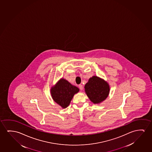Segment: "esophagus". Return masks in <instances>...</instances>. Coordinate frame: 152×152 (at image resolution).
<instances>
[{"label":"esophagus","instance_id":"esophagus-1","mask_svg":"<svg viewBox=\"0 0 152 152\" xmlns=\"http://www.w3.org/2000/svg\"><path fill=\"white\" fill-rule=\"evenodd\" d=\"M79 88L81 90H83V86L81 84H80L79 86Z\"/></svg>","mask_w":152,"mask_h":152}]
</instances>
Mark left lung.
Here are the masks:
<instances>
[{
    "label": "left lung",
    "instance_id": "obj_1",
    "mask_svg": "<svg viewBox=\"0 0 152 152\" xmlns=\"http://www.w3.org/2000/svg\"><path fill=\"white\" fill-rule=\"evenodd\" d=\"M84 88L88 97L94 104L104 101L108 97L110 90L108 84L96 76L91 77Z\"/></svg>",
    "mask_w": 152,
    "mask_h": 152
}]
</instances>
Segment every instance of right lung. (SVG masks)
<instances>
[{
    "instance_id": "1",
    "label": "right lung",
    "mask_w": 152,
    "mask_h": 152,
    "mask_svg": "<svg viewBox=\"0 0 152 152\" xmlns=\"http://www.w3.org/2000/svg\"><path fill=\"white\" fill-rule=\"evenodd\" d=\"M50 91L53 101L65 108L68 106L74 95L79 91V89L62 79L51 88Z\"/></svg>"
}]
</instances>
